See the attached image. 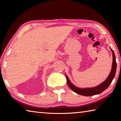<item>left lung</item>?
<instances>
[{
    "label": "left lung",
    "instance_id": "obj_1",
    "mask_svg": "<svg viewBox=\"0 0 121 121\" xmlns=\"http://www.w3.org/2000/svg\"><path fill=\"white\" fill-rule=\"evenodd\" d=\"M110 50L112 52V69L110 71L109 76L106 79L105 81H104L102 83L100 84L99 85L95 87H89V88H84V89H81V88L77 87L71 83V82L69 80V78L66 74L65 76L67 78V84H68L69 87L70 88L71 90L75 92L78 95H80L84 96H92L96 95H99L102 92L105 91L106 89H107L108 87L109 86V85L111 84L112 79L115 76L116 68H117V64L116 62V58L115 56L114 52L113 50L110 48Z\"/></svg>",
    "mask_w": 121,
    "mask_h": 121
}]
</instances>
